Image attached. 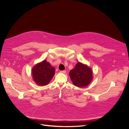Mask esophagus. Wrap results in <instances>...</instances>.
Here are the masks:
<instances>
[{
  "instance_id": "34e87169",
  "label": "esophagus",
  "mask_w": 129,
  "mask_h": 129,
  "mask_svg": "<svg viewBox=\"0 0 129 129\" xmlns=\"http://www.w3.org/2000/svg\"><path fill=\"white\" fill-rule=\"evenodd\" d=\"M60 72L61 73H62V74H65L66 73V71H60Z\"/></svg>"
}]
</instances>
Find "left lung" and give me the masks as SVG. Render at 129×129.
Wrapping results in <instances>:
<instances>
[{
    "label": "left lung",
    "mask_w": 129,
    "mask_h": 129,
    "mask_svg": "<svg viewBox=\"0 0 129 129\" xmlns=\"http://www.w3.org/2000/svg\"><path fill=\"white\" fill-rule=\"evenodd\" d=\"M93 72L86 64L78 62L75 68L69 72V76L74 85L83 87L90 84L93 79Z\"/></svg>",
    "instance_id": "8db88e82"
}]
</instances>
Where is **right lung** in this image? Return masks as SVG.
Here are the masks:
<instances>
[{"label": "right lung", "instance_id": "obj_1", "mask_svg": "<svg viewBox=\"0 0 129 129\" xmlns=\"http://www.w3.org/2000/svg\"><path fill=\"white\" fill-rule=\"evenodd\" d=\"M55 74V68L44 60L35 65L31 71L33 81L39 86L47 85Z\"/></svg>", "mask_w": 129, "mask_h": 129}]
</instances>
